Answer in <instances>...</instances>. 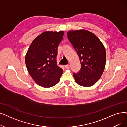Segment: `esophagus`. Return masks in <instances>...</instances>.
Returning <instances> with one entry per match:
<instances>
[{
	"label": "esophagus",
	"mask_w": 127,
	"mask_h": 127,
	"mask_svg": "<svg viewBox=\"0 0 127 127\" xmlns=\"http://www.w3.org/2000/svg\"><path fill=\"white\" fill-rule=\"evenodd\" d=\"M65 67L66 68V69H69L70 68V65H66L65 66Z\"/></svg>",
	"instance_id": "obj_1"
}]
</instances>
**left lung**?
I'll return each mask as SVG.
<instances>
[{
    "label": "left lung",
    "instance_id": "8db88e82",
    "mask_svg": "<svg viewBox=\"0 0 127 127\" xmlns=\"http://www.w3.org/2000/svg\"><path fill=\"white\" fill-rule=\"evenodd\" d=\"M67 37L81 64L80 71L73 74L76 82L85 87L93 85L101 78L105 68L104 45L94 33L84 29L69 31Z\"/></svg>",
    "mask_w": 127,
    "mask_h": 127
}]
</instances>
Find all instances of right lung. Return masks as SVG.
<instances>
[{
	"instance_id": "obj_1",
	"label": "right lung",
	"mask_w": 127,
	"mask_h": 127,
	"mask_svg": "<svg viewBox=\"0 0 127 127\" xmlns=\"http://www.w3.org/2000/svg\"><path fill=\"white\" fill-rule=\"evenodd\" d=\"M64 34L63 31H45L33 40L26 53L27 69L34 81L42 87L55 85L63 74L56 59L58 47Z\"/></svg>"
}]
</instances>
